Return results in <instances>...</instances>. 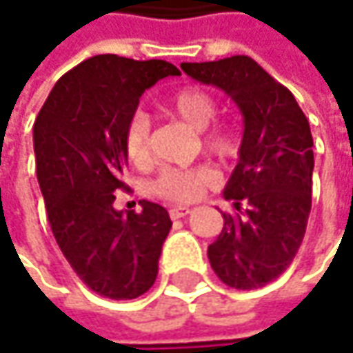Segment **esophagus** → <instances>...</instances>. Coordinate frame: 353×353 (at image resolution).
I'll return each mask as SVG.
<instances>
[{
  "label": "esophagus",
  "mask_w": 353,
  "mask_h": 353,
  "mask_svg": "<svg viewBox=\"0 0 353 353\" xmlns=\"http://www.w3.org/2000/svg\"><path fill=\"white\" fill-rule=\"evenodd\" d=\"M190 214V208H172L170 210V218L172 219H181Z\"/></svg>",
  "instance_id": "obj_1"
}]
</instances>
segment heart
I'll list each match as a JSON object with an SVG mask.
<instances>
[{
	"label": "heart",
	"instance_id": "b5f03b06",
	"mask_svg": "<svg viewBox=\"0 0 353 353\" xmlns=\"http://www.w3.org/2000/svg\"><path fill=\"white\" fill-rule=\"evenodd\" d=\"M165 110L185 121L190 128L201 132V145L208 154L218 159H232L238 156L239 137L230 125H212L218 117V101L201 88H181L165 99ZM123 150L128 159L135 165H143L150 159V117L143 112L134 114L123 128ZM212 183V174L205 168L188 170H163L152 181V194L168 201L188 203L203 194Z\"/></svg>",
	"mask_w": 353,
	"mask_h": 353
}]
</instances>
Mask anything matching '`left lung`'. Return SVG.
<instances>
[{
  "instance_id": "8db88e82",
  "label": "left lung",
  "mask_w": 353,
  "mask_h": 353,
  "mask_svg": "<svg viewBox=\"0 0 353 353\" xmlns=\"http://www.w3.org/2000/svg\"><path fill=\"white\" fill-rule=\"evenodd\" d=\"M190 77L230 95L243 115L239 161L223 197L238 214L208 248L219 280L258 290L294 261L312 210L314 139L296 97L248 55L181 63ZM244 208H241V203Z\"/></svg>"
}]
</instances>
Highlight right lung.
I'll return each mask as SVG.
<instances>
[{"label":"right lung","instance_id":"right-lung-1","mask_svg":"<svg viewBox=\"0 0 353 353\" xmlns=\"http://www.w3.org/2000/svg\"><path fill=\"white\" fill-rule=\"evenodd\" d=\"M179 75L163 59L94 55L61 75L33 123V152L55 241L92 292L134 300L157 278L161 245L172 230L165 208L117 212L115 192L128 161L123 128L141 94Z\"/></svg>","mask_w":353,"mask_h":353}]
</instances>
